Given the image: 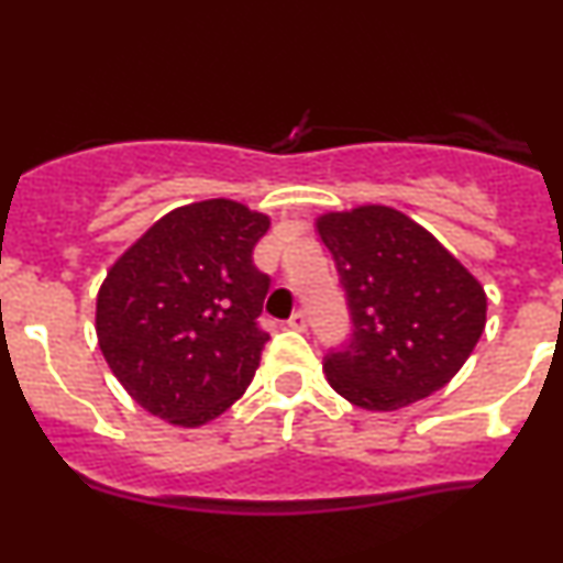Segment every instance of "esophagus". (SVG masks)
<instances>
[{
  "mask_svg": "<svg viewBox=\"0 0 563 563\" xmlns=\"http://www.w3.org/2000/svg\"><path fill=\"white\" fill-rule=\"evenodd\" d=\"M288 328H290V331H307V314H303V312L290 314Z\"/></svg>",
  "mask_w": 563,
  "mask_h": 563,
  "instance_id": "obj_1",
  "label": "esophagus"
}]
</instances>
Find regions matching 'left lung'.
I'll use <instances>...</instances> for the list:
<instances>
[{
  "label": "left lung",
  "mask_w": 563,
  "mask_h": 563,
  "mask_svg": "<svg viewBox=\"0 0 563 563\" xmlns=\"http://www.w3.org/2000/svg\"><path fill=\"white\" fill-rule=\"evenodd\" d=\"M352 314V339L322 363L352 405L391 412L450 384L487 322V294L442 243L391 206L314 219Z\"/></svg>",
  "instance_id": "obj_1"
}]
</instances>
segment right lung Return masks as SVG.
Here are the masks:
<instances>
[{
	"instance_id": "1",
	"label": "right lung",
	"mask_w": 563,
	"mask_h": 563,
	"mask_svg": "<svg viewBox=\"0 0 563 563\" xmlns=\"http://www.w3.org/2000/svg\"><path fill=\"white\" fill-rule=\"evenodd\" d=\"M267 230L269 217L238 200H198L111 264L97 290V344L151 416L198 429L249 389L269 339L256 328L269 277L251 262Z\"/></svg>"
}]
</instances>
